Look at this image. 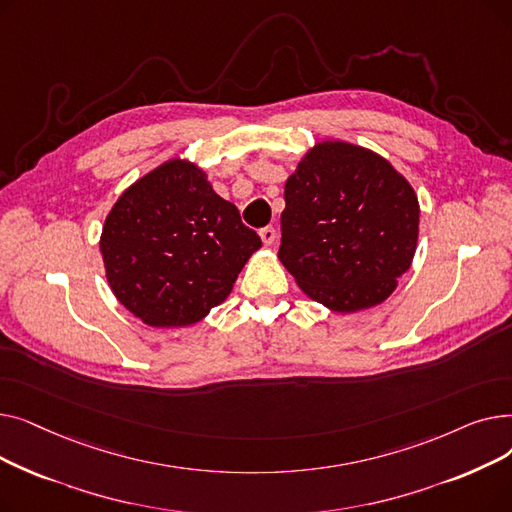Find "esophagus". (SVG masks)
Masks as SVG:
<instances>
[{"label":"esophagus","mask_w":512,"mask_h":512,"mask_svg":"<svg viewBox=\"0 0 512 512\" xmlns=\"http://www.w3.org/2000/svg\"><path fill=\"white\" fill-rule=\"evenodd\" d=\"M259 236H261V240H263V245H274V240H276V228L274 226H265V228H261L259 230Z\"/></svg>","instance_id":"esophagus-1"}]
</instances>
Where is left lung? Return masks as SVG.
<instances>
[{
  "instance_id": "left-lung-1",
  "label": "left lung",
  "mask_w": 512,
  "mask_h": 512,
  "mask_svg": "<svg viewBox=\"0 0 512 512\" xmlns=\"http://www.w3.org/2000/svg\"><path fill=\"white\" fill-rule=\"evenodd\" d=\"M280 261L309 297L338 313L388 299L417 247L419 203L390 161L328 141L284 186Z\"/></svg>"
}]
</instances>
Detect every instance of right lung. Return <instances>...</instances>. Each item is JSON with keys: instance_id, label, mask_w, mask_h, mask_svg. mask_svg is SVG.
I'll return each instance as SVG.
<instances>
[{"instance_id": "add662e5", "label": "right lung", "mask_w": 512, "mask_h": 512, "mask_svg": "<svg viewBox=\"0 0 512 512\" xmlns=\"http://www.w3.org/2000/svg\"><path fill=\"white\" fill-rule=\"evenodd\" d=\"M99 247L116 299L147 326L180 328L228 297L261 238L197 166L172 159L122 193Z\"/></svg>"}]
</instances>
